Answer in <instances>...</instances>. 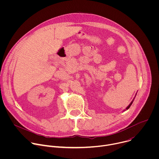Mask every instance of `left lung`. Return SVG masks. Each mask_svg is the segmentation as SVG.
<instances>
[{
	"label": "left lung",
	"instance_id": "obj_1",
	"mask_svg": "<svg viewBox=\"0 0 159 159\" xmlns=\"http://www.w3.org/2000/svg\"><path fill=\"white\" fill-rule=\"evenodd\" d=\"M137 93H136V94H135V96H134V98H133V100H132V101H131V102H130V104H129V105H128V106H127V107H126V109H124V110H123V111H126V110H128V109H129V107H130V106H131V104H132V103H133V101H134V98H135V97H136V96H137Z\"/></svg>",
	"mask_w": 159,
	"mask_h": 159
}]
</instances>
